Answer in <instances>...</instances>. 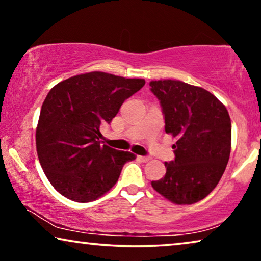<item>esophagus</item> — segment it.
I'll list each match as a JSON object with an SVG mask.
<instances>
[{
	"label": "esophagus",
	"mask_w": 261,
	"mask_h": 261,
	"mask_svg": "<svg viewBox=\"0 0 261 261\" xmlns=\"http://www.w3.org/2000/svg\"><path fill=\"white\" fill-rule=\"evenodd\" d=\"M138 159L142 161V163H147V161L151 160L150 156H144V155H138Z\"/></svg>",
	"instance_id": "obj_1"
}]
</instances>
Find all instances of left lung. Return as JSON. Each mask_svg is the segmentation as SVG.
Listing matches in <instances>:
<instances>
[{"mask_svg": "<svg viewBox=\"0 0 261 261\" xmlns=\"http://www.w3.org/2000/svg\"><path fill=\"white\" fill-rule=\"evenodd\" d=\"M165 116V131L176 138L175 159L166 174L152 181L175 204H193L220 182L231 151V119L225 106L208 90L179 80L151 81Z\"/></svg>", "mask_w": 261, "mask_h": 261, "instance_id": "left-lung-1", "label": "left lung"}]
</instances>
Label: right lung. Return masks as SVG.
Instances as JSON below:
<instances>
[{
  "instance_id": "1",
  "label": "right lung",
  "mask_w": 261,
  "mask_h": 261,
  "mask_svg": "<svg viewBox=\"0 0 261 261\" xmlns=\"http://www.w3.org/2000/svg\"><path fill=\"white\" fill-rule=\"evenodd\" d=\"M144 85V79L90 72L49 90L41 106L36 146L41 168L57 192L86 203L114 187L124 164L136 155L101 145L100 126L113 121L123 102Z\"/></svg>"
}]
</instances>
